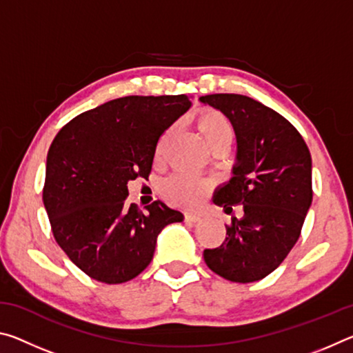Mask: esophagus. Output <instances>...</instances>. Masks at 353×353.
Returning <instances> with one entry per match:
<instances>
[{
    "label": "esophagus",
    "mask_w": 353,
    "mask_h": 353,
    "mask_svg": "<svg viewBox=\"0 0 353 353\" xmlns=\"http://www.w3.org/2000/svg\"><path fill=\"white\" fill-rule=\"evenodd\" d=\"M202 218H201V214H196V213H187L185 214V221H187V223H199Z\"/></svg>",
    "instance_id": "esophagus-1"
}]
</instances>
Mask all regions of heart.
Returning a JSON list of instances; mask_svg holds the SVG:
<instances>
[{
    "label": "heart",
    "mask_w": 353,
    "mask_h": 353,
    "mask_svg": "<svg viewBox=\"0 0 353 353\" xmlns=\"http://www.w3.org/2000/svg\"><path fill=\"white\" fill-rule=\"evenodd\" d=\"M199 132L204 137L207 145L213 151H225L232 145L235 139V128L229 118L223 112L216 109H204L199 112L196 118ZM171 130H166L162 139H160L157 149H155V157H160L163 152L165 143L171 135ZM212 188V182L204 177H196L177 172L166 179L162 185V193L165 199L172 205L177 207H194L205 198Z\"/></svg>",
    "instance_id": "b5f03b06"
}]
</instances>
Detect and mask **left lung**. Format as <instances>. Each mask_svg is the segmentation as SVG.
<instances>
[{
    "instance_id": "left-lung-1",
    "label": "left lung",
    "mask_w": 353,
    "mask_h": 353,
    "mask_svg": "<svg viewBox=\"0 0 353 353\" xmlns=\"http://www.w3.org/2000/svg\"><path fill=\"white\" fill-rule=\"evenodd\" d=\"M230 119L236 135L234 177L213 202L243 205L225 225L219 248L205 249L207 266L230 282L250 283L277 270L294 248L312 205V155L302 135L276 110L244 94L201 97Z\"/></svg>"
}]
</instances>
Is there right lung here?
Segmentation results:
<instances>
[{
	"label": "right lung",
	"instance_id": "right-lung-1",
	"mask_svg": "<svg viewBox=\"0 0 353 353\" xmlns=\"http://www.w3.org/2000/svg\"><path fill=\"white\" fill-rule=\"evenodd\" d=\"M187 94L124 97L71 119L46 159L43 204L54 240L98 282L132 280L148 268L157 235L183 214L162 201L126 204L128 182L151 174L159 139L190 109Z\"/></svg>",
	"mask_w": 353,
	"mask_h": 353
}]
</instances>
